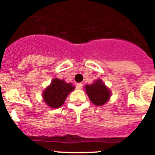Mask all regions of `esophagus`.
Returning <instances> with one entry per match:
<instances>
[{"label": "esophagus", "mask_w": 155, "mask_h": 155, "mask_svg": "<svg viewBox=\"0 0 155 155\" xmlns=\"http://www.w3.org/2000/svg\"><path fill=\"white\" fill-rule=\"evenodd\" d=\"M83 87V84H81V83H78V84H76V88L77 89H81Z\"/></svg>", "instance_id": "esophagus-1"}]
</instances>
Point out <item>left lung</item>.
<instances>
[{
	"label": "left lung",
	"mask_w": 155,
	"mask_h": 155,
	"mask_svg": "<svg viewBox=\"0 0 155 155\" xmlns=\"http://www.w3.org/2000/svg\"><path fill=\"white\" fill-rule=\"evenodd\" d=\"M85 90L90 101L97 106H101L108 101L110 97V91L101 80L85 86Z\"/></svg>",
	"instance_id": "8db88e82"
}]
</instances>
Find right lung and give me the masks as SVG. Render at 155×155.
<instances>
[{
	"label": "right lung",
	"mask_w": 155,
	"mask_h": 155,
	"mask_svg": "<svg viewBox=\"0 0 155 155\" xmlns=\"http://www.w3.org/2000/svg\"><path fill=\"white\" fill-rule=\"evenodd\" d=\"M72 90H74V87L71 86V84H67L64 80L54 79L42 96L44 101L51 108H59L63 105L68 95Z\"/></svg>",
	"instance_id": "right-lung-1"
}]
</instances>
